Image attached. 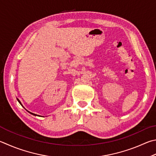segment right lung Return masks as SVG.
<instances>
[{"mask_svg": "<svg viewBox=\"0 0 156 156\" xmlns=\"http://www.w3.org/2000/svg\"><path fill=\"white\" fill-rule=\"evenodd\" d=\"M17 100H18V102H19L20 104H21V105L22 106V103H21V101H20V100H18V98H17ZM28 112H29V113H30V114H31V115H34V116H39V115H37L36 114H34V113H32V112H29V111H28ZM39 117H40V116H39Z\"/></svg>", "mask_w": 156, "mask_h": 156, "instance_id": "right-lung-1", "label": "right lung"}]
</instances>
